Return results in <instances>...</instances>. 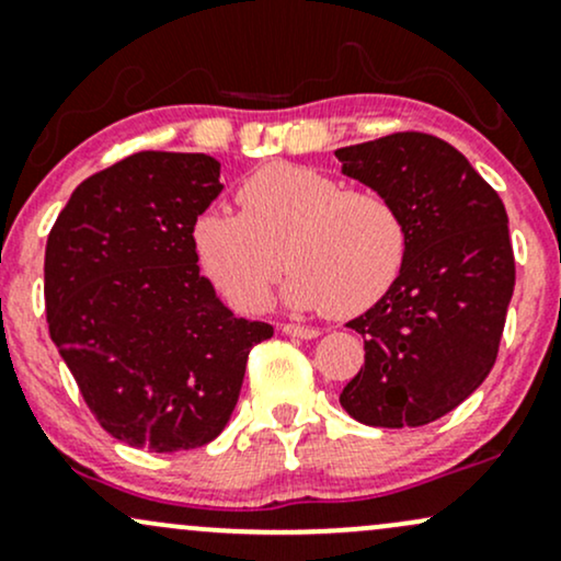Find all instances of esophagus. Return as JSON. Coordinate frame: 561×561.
Segmentation results:
<instances>
[{"mask_svg": "<svg viewBox=\"0 0 561 561\" xmlns=\"http://www.w3.org/2000/svg\"><path fill=\"white\" fill-rule=\"evenodd\" d=\"M283 333L286 335H291V339H318L320 335V331L318 328H307V325H294V322H286V325L280 328Z\"/></svg>", "mask_w": 561, "mask_h": 561, "instance_id": "1", "label": "esophagus"}]
</instances>
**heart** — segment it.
<instances>
[{
    "label": "heart",
    "instance_id": "heart-1",
    "mask_svg": "<svg viewBox=\"0 0 561 561\" xmlns=\"http://www.w3.org/2000/svg\"><path fill=\"white\" fill-rule=\"evenodd\" d=\"M241 213L213 207L194 220L191 241L207 278L241 312L267 305L283 260L294 267L283 299L335 318L383 299L407 256L399 207L373 188L301 164L275 162L243 178Z\"/></svg>",
    "mask_w": 561,
    "mask_h": 561
}]
</instances>
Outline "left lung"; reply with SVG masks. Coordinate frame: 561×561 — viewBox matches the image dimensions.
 I'll list each match as a JSON object with an SVG mask.
<instances>
[{
  "instance_id": "left-lung-1",
  "label": "left lung",
  "mask_w": 561,
  "mask_h": 561,
  "mask_svg": "<svg viewBox=\"0 0 561 561\" xmlns=\"http://www.w3.org/2000/svg\"><path fill=\"white\" fill-rule=\"evenodd\" d=\"M341 173L380 191L407 226V256L380 301L348 328L365 367L341 407L373 427H420L459 407L491 373L515 291L510 217L462 151L431 134L335 149Z\"/></svg>"
}]
</instances>
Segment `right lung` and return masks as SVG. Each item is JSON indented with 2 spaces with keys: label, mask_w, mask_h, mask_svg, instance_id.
<instances>
[{
  "label": "right lung",
  "mask_w": 561,
  "mask_h": 561,
  "mask_svg": "<svg viewBox=\"0 0 561 561\" xmlns=\"http://www.w3.org/2000/svg\"><path fill=\"white\" fill-rule=\"evenodd\" d=\"M222 191L209 154L138 151L85 178L49 230V335L112 438L199 449L239 401L273 325L236 318L199 273L191 228Z\"/></svg>",
  "instance_id": "right-lung-1"
}]
</instances>
